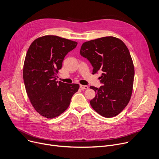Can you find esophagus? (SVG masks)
Instances as JSON below:
<instances>
[{
    "instance_id": "esophagus-1",
    "label": "esophagus",
    "mask_w": 159,
    "mask_h": 159,
    "mask_svg": "<svg viewBox=\"0 0 159 159\" xmlns=\"http://www.w3.org/2000/svg\"><path fill=\"white\" fill-rule=\"evenodd\" d=\"M80 88L82 89V90H87L89 89V87L87 86V85H83V84H80Z\"/></svg>"
}]
</instances>
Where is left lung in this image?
Segmentation results:
<instances>
[{"mask_svg":"<svg viewBox=\"0 0 159 159\" xmlns=\"http://www.w3.org/2000/svg\"><path fill=\"white\" fill-rule=\"evenodd\" d=\"M80 54L89 60L93 75L102 72L99 77L102 86L90 87L96 93L91 106L104 117L116 116L127 106L132 92L134 67L127 47L121 40L108 36L84 42Z\"/></svg>","mask_w":159,"mask_h":159,"instance_id":"8db88e82","label":"left lung"}]
</instances>
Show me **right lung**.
<instances>
[{"mask_svg": "<svg viewBox=\"0 0 159 159\" xmlns=\"http://www.w3.org/2000/svg\"><path fill=\"white\" fill-rule=\"evenodd\" d=\"M77 42L56 35H44L34 40L27 51L23 77L30 102L38 113L53 118L64 113L78 84L56 81L66 55Z\"/></svg>", "mask_w": 159, "mask_h": 159, "instance_id": "right-lung-1", "label": "right lung"}]
</instances>
